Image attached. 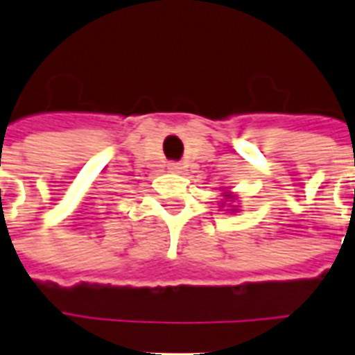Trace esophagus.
Returning <instances> with one entry per match:
<instances>
[{
  "instance_id": "34e87169",
  "label": "esophagus",
  "mask_w": 355,
  "mask_h": 355,
  "mask_svg": "<svg viewBox=\"0 0 355 355\" xmlns=\"http://www.w3.org/2000/svg\"><path fill=\"white\" fill-rule=\"evenodd\" d=\"M167 169H169L171 173H182V165H180V163H169Z\"/></svg>"
}]
</instances>
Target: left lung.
<instances>
[{"label": "left lung", "instance_id": "1", "mask_svg": "<svg viewBox=\"0 0 355 355\" xmlns=\"http://www.w3.org/2000/svg\"><path fill=\"white\" fill-rule=\"evenodd\" d=\"M224 198H226V200H234V196H232L230 192H226V196H224ZM232 211H234V209H232Z\"/></svg>", "mask_w": 355, "mask_h": 355}]
</instances>
